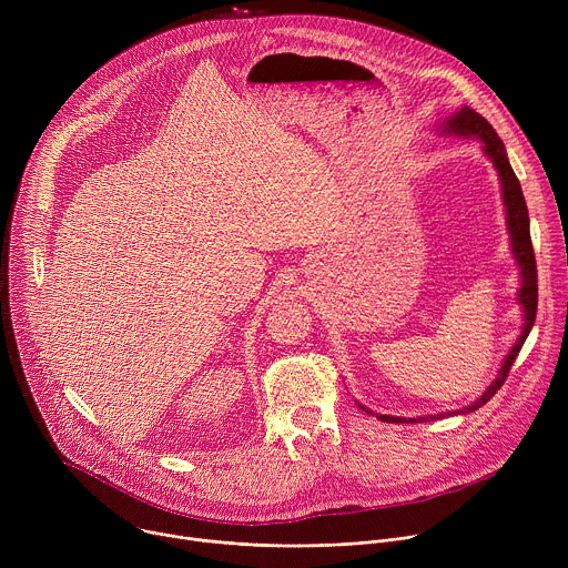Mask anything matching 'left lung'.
<instances>
[{
	"instance_id": "obj_1",
	"label": "left lung",
	"mask_w": 568,
	"mask_h": 568,
	"mask_svg": "<svg viewBox=\"0 0 568 568\" xmlns=\"http://www.w3.org/2000/svg\"><path fill=\"white\" fill-rule=\"evenodd\" d=\"M440 134H454V136H463V139H478L483 145V154L493 161V166L499 175V184H501V200L506 206V226L510 233V250H513V258L519 267V278H521V287L517 292V303L521 305L524 312V326H521V335L515 342V346L508 351L506 359L501 362V368L497 373V377L493 379V384L483 390V395H478V399H474L471 404L456 412H443L436 416H418V418H399V416H384V414H373L371 409H366L364 404L357 402V407L364 409L366 414L377 416L384 423H423V420H438V418H449V416H463V414H471L478 407H483L485 402H490V397L504 386L510 366L515 364L526 337L532 331L535 323V314H537V265H535V252H532V242H530V220H528V206L521 193V184L510 166L508 161V152L504 141L499 139V134L495 132V128L485 121L478 112H474L471 108H460L458 112H452L445 121L438 123Z\"/></svg>"
}]
</instances>
